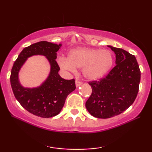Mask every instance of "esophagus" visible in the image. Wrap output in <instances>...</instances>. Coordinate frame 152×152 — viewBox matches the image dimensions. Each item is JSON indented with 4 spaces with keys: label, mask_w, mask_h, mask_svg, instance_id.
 Listing matches in <instances>:
<instances>
[{
    "label": "esophagus",
    "mask_w": 152,
    "mask_h": 152,
    "mask_svg": "<svg viewBox=\"0 0 152 152\" xmlns=\"http://www.w3.org/2000/svg\"><path fill=\"white\" fill-rule=\"evenodd\" d=\"M82 84V82H80V81L78 80H76L75 81V85H76V87H79Z\"/></svg>",
    "instance_id": "34e87169"
}]
</instances>
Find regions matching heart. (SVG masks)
<instances>
[{
    "label": "heart",
    "mask_w": 152,
    "mask_h": 152,
    "mask_svg": "<svg viewBox=\"0 0 152 152\" xmlns=\"http://www.w3.org/2000/svg\"><path fill=\"white\" fill-rule=\"evenodd\" d=\"M58 65L61 69L74 72L82 68L83 76L87 80H97L104 77L113 66V57L107 50L77 47L69 51L67 58L58 57Z\"/></svg>",
    "instance_id": "b5f03b06"
}]
</instances>
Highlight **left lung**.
I'll return each instance as SVG.
<instances>
[{
    "label": "left lung",
    "mask_w": 152,
    "mask_h": 152,
    "mask_svg": "<svg viewBox=\"0 0 152 152\" xmlns=\"http://www.w3.org/2000/svg\"><path fill=\"white\" fill-rule=\"evenodd\" d=\"M107 46L115 53L116 66L105 78L89 82L92 93L86 102L91 115L103 119L119 115L134 103L140 81L135 56L122 48Z\"/></svg>",
    "instance_id": "left-lung-1"
}]
</instances>
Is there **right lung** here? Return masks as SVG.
<instances>
[{
	"label": "right lung",
	"instance_id": "add662e5",
	"mask_svg": "<svg viewBox=\"0 0 152 152\" xmlns=\"http://www.w3.org/2000/svg\"><path fill=\"white\" fill-rule=\"evenodd\" d=\"M62 45L48 41L33 43L23 50L14 62L11 71L10 83L16 99L30 113L41 118L58 115L63 108L66 97L75 90V80H66L59 75L60 68L55 59L57 52ZM44 56L49 61L51 70L40 86L34 88L23 87L19 81V72L29 57Z\"/></svg>",
	"mask_w": 152,
	"mask_h": 152
}]
</instances>
